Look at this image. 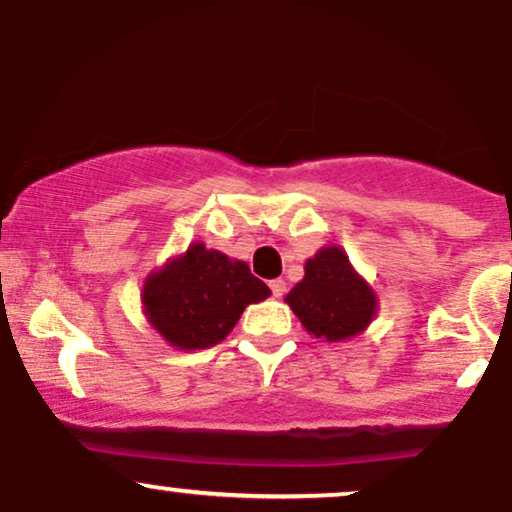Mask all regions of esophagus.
I'll list each match as a JSON object with an SVG mask.
<instances>
[{
    "label": "esophagus",
    "mask_w": 512,
    "mask_h": 512,
    "mask_svg": "<svg viewBox=\"0 0 512 512\" xmlns=\"http://www.w3.org/2000/svg\"><path fill=\"white\" fill-rule=\"evenodd\" d=\"M269 289H272L274 298H281V296H284V293H286V281H284V279L269 281Z\"/></svg>",
    "instance_id": "esophagus-1"
}]
</instances>
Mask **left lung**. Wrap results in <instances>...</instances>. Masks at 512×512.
Listing matches in <instances>:
<instances>
[{"label": "left lung", "mask_w": 512, "mask_h": 512, "mask_svg": "<svg viewBox=\"0 0 512 512\" xmlns=\"http://www.w3.org/2000/svg\"><path fill=\"white\" fill-rule=\"evenodd\" d=\"M286 303L301 325L317 339L342 342L361 334L378 310V298L351 267L337 245L317 250L305 262V276L293 286Z\"/></svg>", "instance_id": "1"}]
</instances>
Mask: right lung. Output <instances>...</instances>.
I'll use <instances>...</instances> for the list:
<instances>
[{
  "label": "right lung",
  "mask_w": 512,
  "mask_h": 512,
  "mask_svg": "<svg viewBox=\"0 0 512 512\" xmlns=\"http://www.w3.org/2000/svg\"><path fill=\"white\" fill-rule=\"evenodd\" d=\"M269 293L245 262L192 243L146 276L142 305L146 320L170 346L192 351L223 342L243 310Z\"/></svg>",
  "instance_id": "obj_1"
}]
</instances>
